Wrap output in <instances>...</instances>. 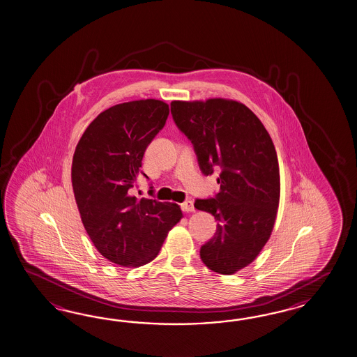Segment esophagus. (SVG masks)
I'll list each match as a JSON object with an SVG mask.
<instances>
[{
    "label": "esophagus",
    "mask_w": 357,
    "mask_h": 357,
    "mask_svg": "<svg viewBox=\"0 0 357 357\" xmlns=\"http://www.w3.org/2000/svg\"><path fill=\"white\" fill-rule=\"evenodd\" d=\"M181 208L185 213L195 212V206H193V203L191 200H187V202L181 204Z\"/></svg>",
    "instance_id": "1"
}]
</instances>
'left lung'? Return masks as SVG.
<instances>
[{
    "label": "left lung",
    "instance_id": "obj_1",
    "mask_svg": "<svg viewBox=\"0 0 357 357\" xmlns=\"http://www.w3.org/2000/svg\"><path fill=\"white\" fill-rule=\"evenodd\" d=\"M170 106L202 173L220 172V192L195 202L196 209L218 221L200 257L213 271L234 274L257 257L275 222L280 192L275 148L260 119L238 101L209 98Z\"/></svg>",
    "mask_w": 357,
    "mask_h": 357
}]
</instances>
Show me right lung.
I'll return each mask as SVG.
<instances>
[{
	"instance_id": "1",
	"label": "right lung",
	"mask_w": 357,
	"mask_h": 357,
	"mask_svg": "<svg viewBox=\"0 0 357 357\" xmlns=\"http://www.w3.org/2000/svg\"><path fill=\"white\" fill-rule=\"evenodd\" d=\"M167 116L169 105L153 98L112 106L88 126L74 153L71 179L84 229L97 251L121 266L155 259L182 218L176 204L132 196L137 176H146L145 149Z\"/></svg>"
}]
</instances>
